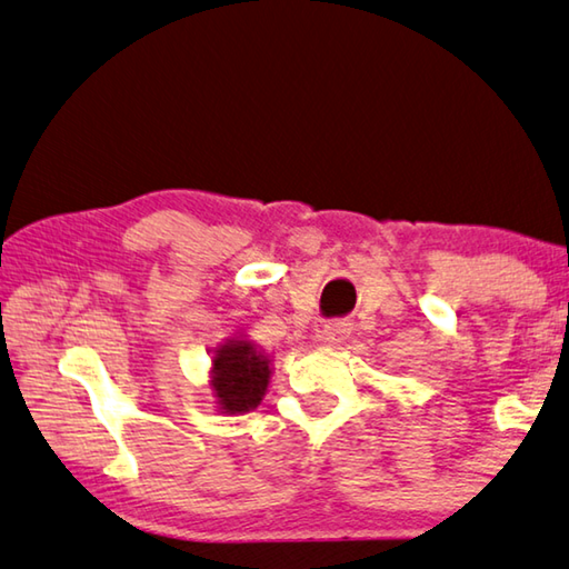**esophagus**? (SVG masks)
<instances>
[{"mask_svg":"<svg viewBox=\"0 0 569 569\" xmlns=\"http://www.w3.org/2000/svg\"><path fill=\"white\" fill-rule=\"evenodd\" d=\"M348 336H350V323L343 318L328 320L323 330H320V338H323V343L328 346H340Z\"/></svg>","mask_w":569,"mask_h":569,"instance_id":"1","label":"esophagus"}]
</instances>
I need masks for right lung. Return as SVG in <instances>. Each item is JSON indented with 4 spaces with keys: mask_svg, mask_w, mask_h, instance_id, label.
<instances>
[{
    "mask_svg": "<svg viewBox=\"0 0 569 569\" xmlns=\"http://www.w3.org/2000/svg\"><path fill=\"white\" fill-rule=\"evenodd\" d=\"M268 358L256 350L249 340H231L213 356V392L223 412H249L266 396Z\"/></svg>",
    "mask_w": 569,
    "mask_h": 569,
    "instance_id": "add662e5",
    "label": "right lung"
}]
</instances>
